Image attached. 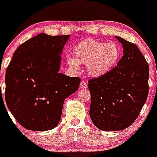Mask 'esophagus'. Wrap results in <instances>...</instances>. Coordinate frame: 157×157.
<instances>
[{"mask_svg":"<svg viewBox=\"0 0 157 157\" xmlns=\"http://www.w3.org/2000/svg\"><path fill=\"white\" fill-rule=\"evenodd\" d=\"M87 86H88V84H87L86 82L85 81L81 82V83H80V87H81V88L85 89V88H87Z\"/></svg>","mask_w":157,"mask_h":157,"instance_id":"1","label":"esophagus"}]
</instances>
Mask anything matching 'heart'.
I'll return each mask as SVG.
<instances>
[{
  "instance_id": "b5f03b06",
  "label": "heart",
  "mask_w": 157,
  "mask_h": 157,
  "mask_svg": "<svg viewBox=\"0 0 157 157\" xmlns=\"http://www.w3.org/2000/svg\"><path fill=\"white\" fill-rule=\"evenodd\" d=\"M74 59L67 58L72 69H79V64H85L87 71L93 77H101L110 71L120 59V48L114 42L86 39L75 45Z\"/></svg>"
}]
</instances>
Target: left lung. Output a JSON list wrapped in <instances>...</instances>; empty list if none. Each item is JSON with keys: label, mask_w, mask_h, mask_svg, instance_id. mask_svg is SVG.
I'll return each instance as SVG.
<instances>
[{"label": "left lung", "mask_w": 157, "mask_h": 157, "mask_svg": "<svg viewBox=\"0 0 157 157\" xmlns=\"http://www.w3.org/2000/svg\"><path fill=\"white\" fill-rule=\"evenodd\" d=\"M123 55L105 75L89 80L90 116L101 130H120L138 118L149 94V69L138 46L116 36Z\"/></svg>", "instance_id": "left-lung-1"}]
</instances>
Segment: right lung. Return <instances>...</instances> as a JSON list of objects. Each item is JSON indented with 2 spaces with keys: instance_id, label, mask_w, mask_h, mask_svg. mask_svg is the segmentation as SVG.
<instances>
[{
  "instance_id": "1",
  "label": "right lung",
  "mask_w": 157,
  "mask_h": 157,
  "mask_svg": "<svg viewBox=\"0 0 157 157\" xmlns=\"http://www.w3.org/2000/svg\"><path fill=\"white\" fill-rule=\"evenodd\" d=\"M69 35L39 34L19 45L5 75V101L18 123L35 131L52 130L61 118L65 99L80 78L59 73Z\"/></svg>"
}]
</instances>
